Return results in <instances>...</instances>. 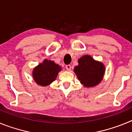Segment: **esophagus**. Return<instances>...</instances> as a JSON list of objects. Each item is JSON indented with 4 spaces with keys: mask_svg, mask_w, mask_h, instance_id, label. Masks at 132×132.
Listing matches in <instances>:
<instances>
[{
    "mask_svg": "<svg viewBox=\"0 0 132 132\" xmlns=\"http://www.w3.org/2000/svg\"><path fill=\"white\" fill-rule=\"evenodd\" d=\"M65 67H66V69H67V71H71V66L70 65H67Z\"/></svg>",
    "mask_w": 132,
    "mask_h": 132,
    "instance_id": "34e87169",
    "label": "esophagus"
}]
</instances>
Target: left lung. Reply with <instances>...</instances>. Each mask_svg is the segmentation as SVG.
<instances>
[{
    "label": "left lung",
    "instance_id": "left-lung-1",
    "mask_svg": "<svg viewBox=\"0 0 132 132\" xmlns=\"http://www.w3.org/2000/svg\"><path fill=\"white\" fill-rule=\"evenodd\" d=\"M78 63L74 67V72L84 87H94L101 83L106 71L102 62L95 60L89 55H85L79 58Z\"/></svg>",
    "mask_w": 132,
    "mask_h": 132
}]
</instances>
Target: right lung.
<instances>
[{
  "instance_id": "1",
  "label": "right lung",
  "mask_w": 132,
  "mask_h": 132,
  "mask_svg": "<svg viewBox=\"0 0 132 132\" xmlns=\"http://www.w3.org/2000/svg\"><path fill=\"white\" fill-rule=\"evenodd\" d=\"M62 69L61 67L52 60L44 59L34 68L32 77L36 84L42 87H46L56 79L59 71Z\"/></svg>"
}]
</instances>
